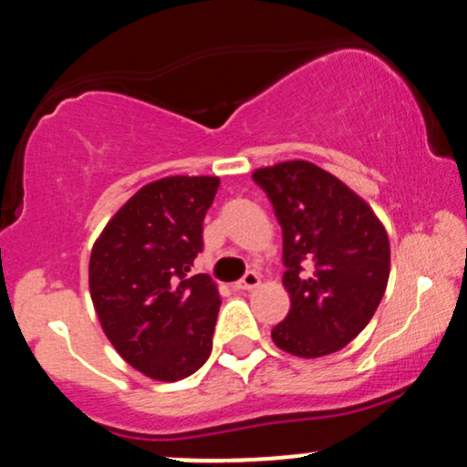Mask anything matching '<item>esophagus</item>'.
I'll return each mask as SVG.
<instances>
[{"mask_svg":"<svg viewBox=\"0 0 467 467\" xmlns=\"http://www.w3.org/2000/svg\"><path fill=\"white\" fill-rule=\"evenodd\" d=\"M258 285H260V275L255 272H247L243 275V278L238 280V283H235V287H238V289H254V287H258Z\"/></svg>","mask_w":467,"mask_h":467,"instance_id":"1","label":"esophagus"}]
</instances>
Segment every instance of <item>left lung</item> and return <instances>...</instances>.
I'll return each mask as SVG.
<instances>
[{"instance_id": "1", "label": "left lung", "mask_w": 467, "mask_h": 467, "mask_svg": "<svg viewBox=\"0 0 467 467\" xmlns=\"http://www.w3.org/2000/svg\"><path fill=\"white\" fill-rule=\"evenodd\" d=\"M283 229V285L292 298L274 343L300 358L338 352L372 320L389 278L388 232L369 204L305 160L254 171Z\"/></svg>"}]
</instances>
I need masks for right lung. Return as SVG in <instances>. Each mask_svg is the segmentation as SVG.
Returning <instances> with one entry per match:
<instances>
[{"instance_id":"obj_1","label":"right lung","mask_w":467,"mask_h":467,"mask_svg":"<svg viewBox=\"0 0 467 467\" xmlns=\"http://www.w3.org/2000/svg\"><path fill=\"white\" fill-rule=\"evenodd\" d=\"M218 187L215 175L155 180L93 244L95 312L118 354L149 379H187L212 354L220 294L207 274L189 272Z\"/></svg>"}]
</instances>
